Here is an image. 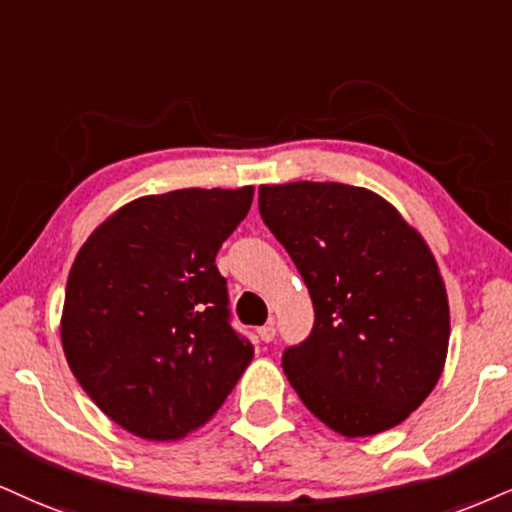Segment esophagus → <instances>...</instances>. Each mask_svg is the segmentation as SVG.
<instances>
[{"instance_id":"esophagus-1","label":"esophagus","mask_w":512,"mask_h":512,"mask_svg":"<svg viewBox=\"0 0 512 512\" xmlns=\"http://www.w3.org/2000/svg\"><path fill=\"white\" fill-rule=\"evenodd\" d=\"M258 337H261V342H273V339H275V325L268 323V325L258 327Z\"/></svg>"}]
</instances>
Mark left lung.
<instances>
[{
	"mask_svg": "<svg viewBox=\"0 0 512 512\" xmlns=\"http://www.w3.org/2000/svg\"><path fill=\"white\" fill-rule=\"evenodd\" d=\"M258 211L292 256L315 323L282 370L344 437H370L430 396L449 351V299L430 246L387 199L342 182L258 187Z\"/></svg>",
	"mask_w": 512,
	"mask_h": 512,
	"instance_id": "left-lung-1",
	"label": "left lung"
}]
</instances>
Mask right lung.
Instances as JSON below:
<instances>
[{"instance_id":"1","label":"right lung","mask_w":512,"mask_h":512,"mask_svg":"<svg viewBox=\"0 0 512 512\" xmlns=\"http://www.w3.org/2000/svg\"><path fill=\"white\" fill-rule=\"evenodd\" d=\"M251 199L254 187L149 194L111 213L75 256L63 353L87 396L135 437L197 430L254 358L216 266Z\"/></svg>"}]
</instances>
